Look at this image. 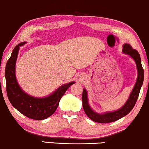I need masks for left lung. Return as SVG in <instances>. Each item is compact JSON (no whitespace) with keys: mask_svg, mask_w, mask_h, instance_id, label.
I'll return each mask as SVG.
<instances>
[{"mask_svg":"<svg viewBox=\"0 0 149 149\" xmlns=\"http://www.w3.org/2000/svg\"><path fill=\"white\" fill-rule=\"evenodd\" d=\"M122 52L124 54L129 55L135 61L138 70V77L135 85L130 93L129 98L121 109L115 111L107 112L103 114L97 113L96 112L93 111L89 104L86 89H83V90L82 102L83 110L89 119H91L93 121L97 122V123H111V122L117 121V120L123 117L124 116L127 115L133 109L138 100V95H139L140 88H141L144 81V69L142 66L140 56L138 51L132 48V47L130 44H124Z\"/></svg>","mask_w":149,"mask_h":149,"instance_id":"1","label":"left lung"}]
</instances>
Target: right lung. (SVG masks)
<instances>
[{
  "instance_id": "add662e5",
  "label": "right lung",
  "mask_w": 149,
  "mask_h": 149,
  "mask_svg": "<svg viewBox=\"0 0 149 149\" xmlns=\"http://www.w3.org/2000/svg\"><path fill=\"white\" fill-rule=\"evenodd\" d=\"M25 43L26 42H23L15 46L11 58L6 64L5 79L7 96L12 106L26 117L34 120L45 119L55 113L63 95L75 82L62 85L52 94L45 97H35L24 92L16 79L15 63L19 47Z\"/></svg>"
}]
</instances>
